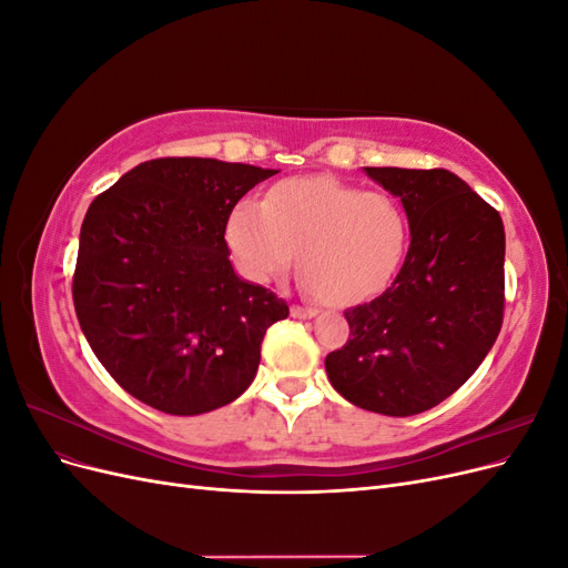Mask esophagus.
Masks as SVG:
<instances>
[{"instance_id": "obj_1", "label": "esophagus", "mask_w": 568, "mask_h": 568, "mask_svg": "<svg viewBox=\"0 0 568 568\" xmlns=\"http://www.w3.org/2000/svg\"><path fill=\"white\" fill-rule=\"evenodd\" d=\"M291 315H294L296 320H311L317 315L315 307H303V305H291Z\"/></svg>"}]
</instances>
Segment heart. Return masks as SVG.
Masks as SVG:
<instances>
[{"label": "heart", "instance_id": "obj_1", "mask_svg": "<svg viewBox=\"0 0 568 568\" xmlns=\"http://www.w3.org/2000/svg\"><path fill=\"white\" fill-rule=\"evenodd\" d=\"M236 272L270 284L294 267L303 286L336 305L367 301L393 282L407 251V217L384 192H363L336 178L274 184L263 203L239 201L225 222Z\"/></svg>", "mask_w": 568, "mask_h": 568}]
</instances>
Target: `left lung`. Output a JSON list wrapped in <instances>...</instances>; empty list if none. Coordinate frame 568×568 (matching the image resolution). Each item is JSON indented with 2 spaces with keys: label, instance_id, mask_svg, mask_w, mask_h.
I'll list each match as a JSON object with an SVG mask.
<instances>
[{
  "label": "left lung",
  "instance_id": "obj_1",
  "mask_svg": "<svg viewBox=\"0 0 568 568\" xmlns=\"http://www.w3.org/2000/svg\"><path fill=\"white\" fill-rule=\"evenodd\" d=\"M400 199L409 248L379 298L351 307V338L326 355L348 403L388 417L419 415L484 363L505 311L503 217L450 170L365 168Z\"/></svg>",
  "mask_w": 568,
  "mask_h": 568
}]
</instances>
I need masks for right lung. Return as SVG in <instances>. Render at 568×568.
<instances>
[{"instance_id": "right-lung-1", "label": "right lung", "mask_w": 568, "mask_h": 568, "mask_svg": "<svg viewBox=\"0 0 568 568\" xmlns=\"http://www.w3.org/2000/svg\"><path fill=\"white\" fill-rule=\"evenodd\" d=\"M280 170L217 159L132 168L82 220L73 303L99 363L136 400L192 417L255 379L267 326L288 305L239 277L225 222Z\"/></svg>"}]
</instances>
